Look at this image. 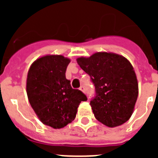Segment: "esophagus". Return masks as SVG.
Returning <instances> with one entry per match:
<instances>
[{"mask_svg": "<svg viewBox=\"0 0 158 158\" xmlns=\"http://www.w3.org/2000/svg\"><path fill=\"white\" fill-rule=\"evenodd\" d=\"M80 90H81L82 92H83V93H85V86H83V85H81L80 87Z\"/></svg>", "mask_w": 158, "mask_h": 158, "instance_id": "34e87169", "label": "esophagus"}]
</instances>
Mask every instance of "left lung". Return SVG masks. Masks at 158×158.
<instances>
[{"mask_svg":"<svg viewBox=\"0 0 158 158\" xmlns=\"http://www.w3.org/2000/svg\"><path fill=\"white\" fill-rule=\"evenodd\" d=\"M77 61L94 85L95 96L90 105L96 119L109 127L127 122L139 95L136 75L129 61L118 54L106 52Z\"/></svg>","mask_w":158,"mask_h":158,"instance_id":"left-lung-1","label":"left lung"}]
</instances>
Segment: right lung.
I'll return each instance as SVG.
<instances>
[{
    "label": "right lung",
    "mask_w": 158,
    "mask_h": 158,
    "mask_svg": "<svg viewBox=\"0 0 158 158\" xmlns=\"http://www.w3.org/2000/svg\"><path fill=\"white\" fill-rule=\"evenodd\" d=\"M70 60L62 55H47L31 65L27 94L31 106L42 123L54 129L64 127L76 117L77 107L87 97L71 87L65 78Z\"/></svg>",
    "instance_id": "obj_1"
}]
</instances>
